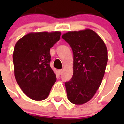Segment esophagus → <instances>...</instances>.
I'll list each match as a JSON object with an SVG mask.
<instances>
[{
    "mask_svg": "<svg viewBox=\"0 0 124 124\" xmlns=\"http://www.w3.org/2000/svg\"><path fill=\"white\" fill-rule=\"evenodd\" d=\"M58 75H60L62 73V70H58Z\"/></svg>",
    "mask_w": 124,
    "mask_h": 124,
    "instance_id": "34e87169",
    "label": "esophagus"
}]
</instances>
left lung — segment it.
<instances>
[{"instance_id":"obj_1","label":"left lung","mask_w":124,"mask_h":124,"mask_svg":"<svg viewBox=\"0 0 124 124\" xmlns=\"http://www.w3.org/2000/svg\"><path fill=\"white\" fill-rule=\"evenodd\" d=\"M62 37L73 53V75L65 83L67 96L70 102L81 105L93 97L102 83L108 62L107 47L89 29L69 31Z\"/></svg>"}]
</instances>
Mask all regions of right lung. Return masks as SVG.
<instances>
[{
  "label": "right lung",
  "instance_id": "obj_1",
  "mask_svg": "<svg viewBox=\"0 0 124 124\" xmlns=\"http://www.w3.org/2000/svg\"><path fill=\"white\" fill-rule=\"evenodd\" d=\"M60 35L59 31L31 33L15 46V77L22 91L33 100L46 99L56 82L49 64L50 48L60 40Z\"/></svg>",
  "mask_w": 124,
  "mask_h": 124
}]
</instances>
